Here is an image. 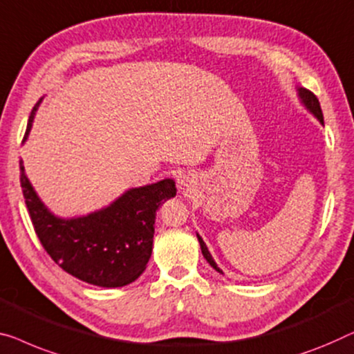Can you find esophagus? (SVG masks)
I'll use <instances>...</instances> for the list:
<instances>
[{"instance_id": "1", "label": "esophagus", "mask_w": 354, "mask_h": 354, "mask_svg": "<svg viewBox=\"0 0 354 354\" xmlns=\"http://www.w3.org/2000/svg\"><path fill=\"white\" fill-rule=\"evenodd\" d=\"M189 183H192V178L187 174H182V176H178L177 178V185L180 189H189Z\"/></svg>"}]
</instances>
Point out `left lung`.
I'll return each instance as SVG.
<instances>
[{"label":"left lung","mask_w":354,"mask_h":354,"mask_svg":"<svg viewBox=\"0 0 354 354\" xmlns=\"http://www.w3.org/2000/svg\"><path fill=\"white\" fill-rule=\"evenodd\" d=\"M297 92H299V97H300L301 104L305 105V109L308 110L311 115H315V116L317 118V120H319L321 124H324V118H322L321 105H319V100H317V97H316L311 91H308V89H304V88H299V89H297ZM196 236H198V241H199V245H201V252H203V255H204V259L207 260L209 265H211L215 271H218V273H222V270L218 268L217 263H215V260L212 259L211 252H209V249H207L206 243H204L203 238L199 236L198 233H196Z\"/></svg>","instance_id":"obj_1"}]
</instances>
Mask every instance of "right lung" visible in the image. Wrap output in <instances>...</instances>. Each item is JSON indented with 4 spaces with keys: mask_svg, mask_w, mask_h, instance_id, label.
<instances>
[{
    "mask_svg": "<svg viewBox=\"0 0 354 354\" xmlns=\"http://www.w3.org/2000/svg\"><path fill=\"white\" fill-rule=\"evenodd\" d=\"M41 100L28 118L27 139ZM20 185L38 238L50 259L75 278L100 288H122L145 271L151 257L156 211L177 193L176 182L165 178L131 188L100 211L83 217L60 218L44 206L25 176Z\"/></svg>",
    "mask_w": 354,
    "mask_h": 354,
    "instance_id": "right-lung-1",
    "label": "right lung"
}]
</instances>
